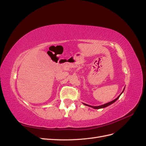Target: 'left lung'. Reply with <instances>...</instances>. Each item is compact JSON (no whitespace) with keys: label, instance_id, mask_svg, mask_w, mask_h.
<instances>
[{"label":"left lung","instance_id":"obj_1","mask_svg":"<svg viewBox=\"0 0 146 146\" xmlns=\"http://www.w3.org/2000/svg\"><path fill=\"white\" fill-rule=\"evenodd\" d=\"M124 90H125V88H124V89L123 90V91H122V92H121V94L119 95L117 98H116V99H115L114 100H112V101H111V102H108V103H107V104H104V105H99V106H91V105H88V104H84V103H83L84 105H86V106H88V107H91V108H94V109H100V108H105V107H108V106H109V105H111L112 104H113L114 102H115L119 98V97L121 96V95L122 94V92H123V91H124Z\"/></svg>","mask_w":146,"mask_h":146}]
</instances>
